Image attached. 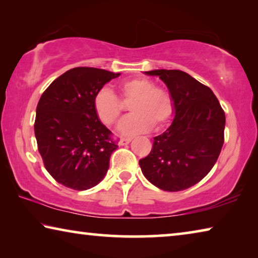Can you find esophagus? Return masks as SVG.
I'll list each match as a JSON object with an SVG mask.
<instances>
[{
	"mask_svg": "<svg viewBox=\"0 0 258 258\" xmlns=\"http://www.w3.org/2000/svg\"><path fill=\"white\" fill-rule=\"evenodd\" d=\"M132 141V138H121L120 140H119V142H118V145L119 146H125V145H128V143Z\"/></svg>",
	"mask_w": 258,
	"mask_h": 258,
	"instance_id": "esophagus-1",
	"label": "esophagus"
}]
</instances>
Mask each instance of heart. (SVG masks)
<instances>
[{
  "label": "heart",
  "instance_id": "heart-1",
  "mask_svg": "<svg viewBox=\"0 0 258 258\" xmlns=\"http://www.w3.org/2000/svg\"><path fill=\"white\" fill-rule=\"evenodd\" d=\"M124 100H132L130 110L132 115L120 121L117 131L131 135L147 132L152 125L165 124L173 113L171 94L164 89L156 87L155 83L143 77L131 78L119 86ZM93 109L98 118L106 125L115 124L121 113L118 98L109 89L99 90L93 97Z\"/></svg>",
  "mask_w": 258,
  "mask_h": 258
}]
</instances>
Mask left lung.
Returning <instances> with one entry per match:
<instances>
[{"instance_id":"left-lung-1","label":"left lung","mask_w":258,"mask_h":258,"mask_svg":"<svg viewBox=\"0 0 258 258\" xmlns=\"http://www.w3.org/2000/svg\"><path fill=\"white\" fill-rule=\"evenodd\" d=\"M173 100L174 119L154 138L150 154L140 159L143 175L164 191H182L211 172L224 143L225 113L208 86L182 71L156 69Z\"/></svg>"}]
</instances>
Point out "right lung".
<instances>
[{
    "mask_svg": "<svg viewBox=\"0 0 258 258\" xmlns=\"http://www.w3.org/2000/svg\"><path fill=\"white\" fill-rule=\"evenodd\" d=\"M120 75L76 67L51 83L38 101L35 137L46 171L67 187L83 191L103 180L117 149L93 109L94 94Z\"/></svg>",
    "mask_w": 258,
    "mask_h": 258,
    "instance_id": "add662e5",
    "label": "right lung"
}]
</instances>
